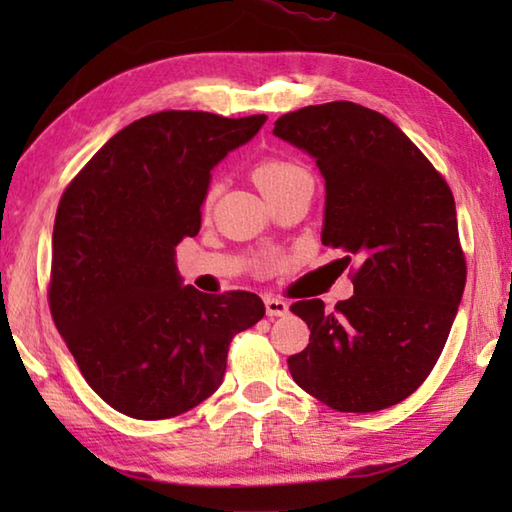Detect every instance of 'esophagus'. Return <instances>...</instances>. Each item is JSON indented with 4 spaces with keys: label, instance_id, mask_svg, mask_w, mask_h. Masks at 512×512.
I'll return each instance as SVG.
<instances>
[{
    "label": "esophagus",
    "instance_id": "esophagus-1",
    "mask_svg": "<svg viewBox=\"0 0 512 512\" xmlns=\"http://www.w3.org/2000/svg\"><path fill=\"white\" fill-rule=\"evenodd\" d=\"M264 305H266V314L268 316H287L289 314V305L280 298H271L266 296L264 298Z\"/></svg>",
    "mask_w": 512,
    "mask_h": 512
}]
</instances>
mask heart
Instances as JSON below:
<instances>
[{
    "instance_id": "obj_1",
    "label": "heart",
    "mask_w": 512,
    "mask_h": 512,
    "mask_svg": "<svg viewBox=\"0 0 512 512\" xmlns=\"http://www.w3.org/2000/svg\"><path fill=\"white\" fill-rule=\"evenodd\" d=\"M305 169L300 167V164L291 162V160H284V158H264L255 164L253 169V178L257 187L262 189L266 196H271L277 189L284 187L291 180H296L298 176H305ZM214 201V189L205 194V207H210Z\"/></svg>"
}]
</instances>
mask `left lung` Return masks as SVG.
<instances>
[{
	"label": "left lung",
	"instance_id": "1",
	"mask_svg": "<svg viewBox=\"0 0 512 512\" xmlns=\"http://www.w3.org/2000/svg\"><path fill=\"white\" fill-rule=\"evenodd\" d=\"M273 133L316 158L323 244L343 253L354 296L325 311L298 300L309 345L287 359L296 384L343 413H372L418 391L461 302L467 264L452 189L391 119L352 101L287 112Z\"/></svg>",
	"mask_w": 512,
	"mask_h": 512
}]
</instances>
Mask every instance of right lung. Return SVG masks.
<instances>
[{
  "mask_svg": "<svg viewBox=\"0 0 512 512\" xmlns=\"http://www.w3.org/2000/svg\"><path fill=\"white\" fill-rule=\"evenodd\" d=\"M264 121L155 112L110 137L60 196L51 316L92 391L128 418H176L207 400L230 341L266 314L250 291L180 287L173 262L201 230L212 167Z\"/></svg>",
  "mask_w": 512,
  "mask_h": 512,
  "instance_id": "obj_1",
  "label": "right lung"
}]
</instances>
